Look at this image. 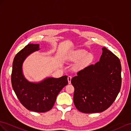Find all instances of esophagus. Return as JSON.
I'll return each mask as SVG.
<instances>
[{
	"mask_svg": "<svg viewBox=\"0 0 131 131\" xmlns=\"http://www.w3.org/2000/svg\"><path fill=\"white\" fill-rule=\"evenodd\" d=\"M71 79H72V77L71 76H68V82H69V84L71 83Z\"/></svg>",
	"mask_w": 131,
	"mask_h": 131,
	"instance_id": "esophagus-1",
	"label": "esophagus"
}]
</instances>
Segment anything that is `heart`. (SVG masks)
Returning <instances> with one entry per match:
<instances>
[{
  "label": "heart",
  "instance_id": "obj_1",
  "mask_svg": "<svg viewBox=\"0 0 131 131\" xmlns=\"http://www.w3.org/2000/svg\"><path fill=\"white\" fill-rule=\"evenodd\" d=\"M72 59L77 60H81L84 59V63L90 62L93 60V56L85 50H78L72 54Z\"/></svg>",
  "mask_w": 131,
  "mask_h": 131
}]
</instances>
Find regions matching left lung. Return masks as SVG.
Listing matches in <instances>:
<instances>
[{
	"label": "left lung",
	"mask_w": 131,
	"mask_h": 131,
	"mask_svg": "<svg viewBox=\"0 0 131 131\" xmlns=\"http://www.w3.org/2000/svg\"><path fill=\"white\" fill-rule=\"evenodd\" d=\"M99 61L85 67L73 77V102L78 111L101 113L114 102L121 87V65L118 58L103 48Z\"/></svg>",
	"instance_id": "left-lung-1"
}]
</instances>
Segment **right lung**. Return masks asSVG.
Instances as JSON below:
<instances>
[{"label":"right lung","instance_id":"1","mask_svg":"<svg viewBox=\"0 0 131 131\" xmlns=\"http://www.w3.org/2000/svg\"><path fill=\"white\" fill-rule=\"evenodd\" d=\"M39 44H29L15 55L13 63L12 84L14 91L22 104L28 110L45 113L53 107L57 96L68 84V76L48 78L39 83H30L22 72L24 60L33 51L39 50Z\"/></svg>","mask_w":131,"mask_h":131}]
</instances>
